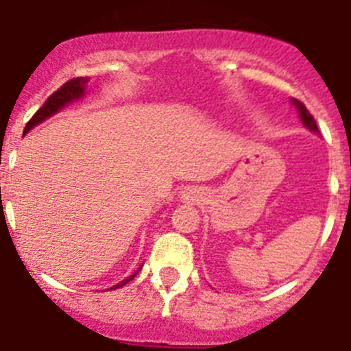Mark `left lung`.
<instances>
[{
	"mask_svg": "<svg viewBox=\"0 0 351 351\" xmlns=\"http://www.w3.org/2000/svg\"><path fill=\"white\" fill-rule=\"evenodd\" d=\"M291 101H293V105H295L297 110H299V117H300V121H302V125L306 126L308 130H311V132L318 133V126H316L315 117L309 114V110L306 108V105H304L302 101H299V100H291Z\"/></svg>",
	"mask_w": 351,
	"mask_h": 351,
	"instance_id": "left-lung-1",
	"label": "left lung"
}]
</instances>
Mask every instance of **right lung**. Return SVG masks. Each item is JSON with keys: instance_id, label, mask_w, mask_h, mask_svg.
<instances>
[{"instance_id": "1", "label": "right lung", "mask_w": 351, "mask_h": 351, "mask_svg": "<svg viewBox=\"0 0 351 351\" xmlns=\"http://www.w3.org/2000/svg\"><path fill=\"white\" fill-rule=\"evenodd\" d=\"M88 82H89L88 77H77V79H71V80H68V82H64L63 86L58 89V91H54L51 96H49L47 101H45V104L40 107V110H36L35 116L27 121L26 128H24V133L29 132L31 128H35L36 125H40V123L47 119V117L54 116L56 112H60L61 108L66 107V105L71 104V101L80 100V98L84 96V93H86V86H88ZM141 269H138V271H141ZM138 271L133 272L130 278L123 280L121 283H117L116 287H112L114 290H116V288H119V287H125L128 281H132L133 278L138 274ZM112 288H110V290H112Z\"/></svg>"}]
</instances>
